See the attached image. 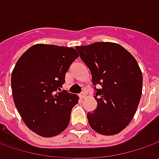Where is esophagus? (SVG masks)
Here are the masks:
<instances>
[{"label":"esophagus","instance_id":"obj_1","mask_svg":"<svg viewBox=\"0 0 159 159\" xmlns=\"http://www.w3.org/2000/svg\"><path fill=\"white\" fill-rule=\"evenodd\" d=\"M80 98H85V97H86V93H85V92H81V93H80Z\"/></svg>","mask_w":159,"mask_h":159}]
</instances>
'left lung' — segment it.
Returning <instances> with one entry per match:
<instances>
[{
  "instance_id": "8db88e82",
  "label": "left lung",
  "mask_w": 159,
  "mask_h": 159,
  "mask_svg": "<svg viewBox=\"0 0 159 159\" xmlns=\"http://www.w3.org/2000/svg\"><path fill=\"white\" fill-rule=\"evenodd\" d=\"M89 67L97 107L88 113L90 126L103 135L121 132L130 123L140 102L143 74L135 58L112 42H95L75 48ZM100 84L101 89L95 85Z\"/></svg>"
}]
</instances>
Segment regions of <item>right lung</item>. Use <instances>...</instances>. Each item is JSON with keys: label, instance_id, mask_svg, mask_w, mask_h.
<instances>
[{"label": "right lung", "instance_id": "add662e5", "mask_svg": "<svg viewBox=\"0 0 159 159\" xmlns=\"http://www.w3.org/2000/svg\"><path fill=\"white\" fill-rule=\"evenodd\" d=\"M79 54L72 48L36 44L17 60L11 74L15 105L28 127L43 137L65 130L79 97L61 91Z\"/></svg>", "mask_w": 159, "mask_h": 159}]
</instances>
